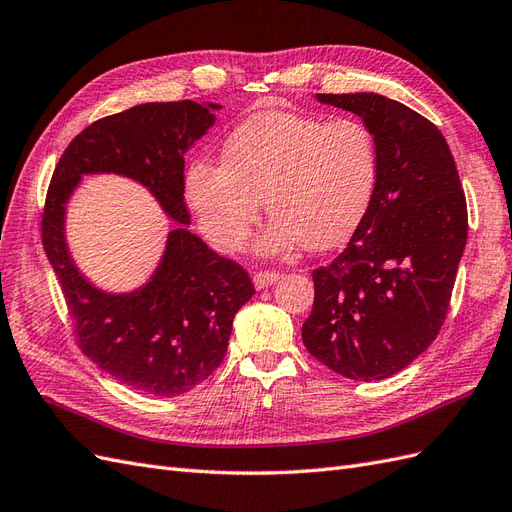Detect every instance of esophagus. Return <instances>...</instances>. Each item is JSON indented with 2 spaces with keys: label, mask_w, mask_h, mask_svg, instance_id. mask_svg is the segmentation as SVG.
Segmentation results:
<instances>
[{
  "label": "esophagus",
  "mask_w": 512,
  "mask_h": 512,
  "mask_svg": "<svg viewBox=\"0 0 512 512\" xmlns=\"http://www.w3.org/2000/svg\"><path fill=\"white\" fill-rule=\"evenodd\" d=\"M277 280H280V273H275V271H258V273H254V286L256 288H267V286L275 284Z\"/></svg>",
  "instance_id": "obj_1"
}]
</instances>
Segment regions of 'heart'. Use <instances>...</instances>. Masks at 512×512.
Listing matches in <instances>:
<instances>
[{"mask_svg": "<svg viewBox=\"0 0 512 512\" xmlns=\"http://www.w3.org/2000/svg\"><path fill=\"white\" fill-rule=\"evenodd\" d=\"M222 158H198L185 170L188 203L222 252L245 245L262 198L273 215L258 243L262 254L342 245L363 222L380 179L376 136L354 117L260 111L230 130Z\"/></svg>", "mask_w": 512, "mask_h": 512, "instance_id": "b5f03b06", "label": "heart"}]
</instances>
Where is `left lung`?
Wrapping results in <instances>:
<instances>
[{
	"instance_id": "8db88e82",
	"label": "left lung",
	"mask_w": 512,
	"mask_h": 512,
	"mask_svg": "<svg viewBox=\"0 0 512 512\" xmlns=\"http://www.w3.org/2000/svg\"><path fill=\"white\" fill-rule=\"evenodd\" d=\"M374 132L376 196L359 228L314 277L303 322L309 354L350 380H384L438 337L468 239V207L442 132L378 94H316Z\"/></svg>"
}]
</instances>
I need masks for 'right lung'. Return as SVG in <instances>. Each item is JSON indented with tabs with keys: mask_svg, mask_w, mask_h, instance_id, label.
<instances>
[{
	"mask_svg": "<svg viewBox=\"0 0 512 512\" xmlns=\"http://www.w3.org/2000/svg\"><path fill=\"white\" fill-rule=\"evenodd\" d=\"M218 104L147 102L98 119L59 158L42 213V245L64 290L81 350L115 380L158 397L192 391L222 363L232 320L254 284L235 260L188 230L183 156L215 123ZM145 184L177 221L157 271L132 293H106L73 265L65 207L85 174Z\"/></svg>",
	"mask_w": 512,
	"mask_h": 512,
	"instance_id": "right-lung-1",
	"label": "right lung"
}]
</instances>
